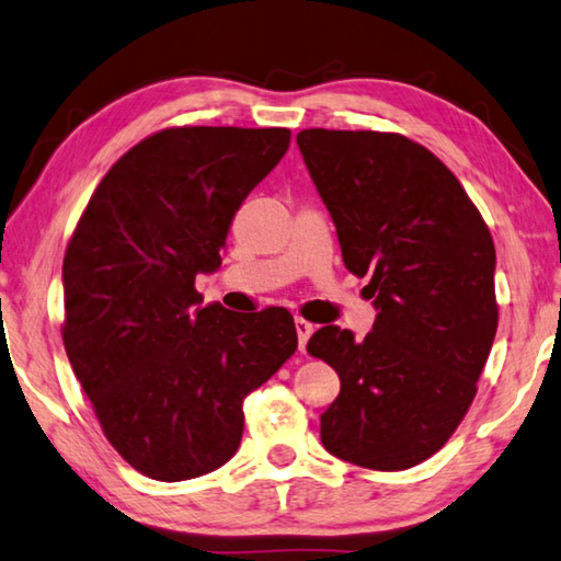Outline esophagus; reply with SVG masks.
Instances as JSON below:
<instances>
[{
    "mask_svg": "<svg viewBox=\"0 0 561 561\" xmlns=\"http://www.w3.org/2000/svg\"><path fill=\"white\" fill-rule=\"evenodd\" d=\"M294 325H297V335H299V351H304V348H307V341L311 339V333H313V323L307 321V319H301V316H297V319H294Z\"/></svg>",
    "mask_w": 561,
    "mask_h": 561,
    "instance_id": "obj_1",
    "label": "esophagus"
}]
</instances>
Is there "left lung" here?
Returning a JSON list of instances; mask_svg holds the SVG:
<instances>
[{"instance_id":"8db88e82","label":"left lung","mask_w":561,"mask_h":561,"mask_svg":"<svg viewBox=\"0 0 561 561\" xmlns=\"http://www.w3.org/2000/svg\"><path fill=\"white\" fill-rule=\"evenodd\" d=\"M297 145L378 309L360 343L339 325L309 339L341 378L321 442L355 466L404 471L451 439L476 397L497 331L491 230L444 161L402 135L319 127Z\"/></svg>"}]
</instances>
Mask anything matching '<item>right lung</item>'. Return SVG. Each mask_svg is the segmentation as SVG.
Segmentation results:
<instances>
[{"label":"right lung","mask_w":561,"mask_h":561,"mask_svg":"<svg viewBox=\"0 0 561 561\" xmlns=\"http://www.w3.org/2000/svg\"><path fill=\"white\" fill-rule=\"evenodd\" d=\"M287 127H169L122 154L64 257V345L107 442L154 481L230 461L242 400L294 351L287 309L201 307L248 193L289 149Z\"/></svg>","instance_id":"right-lung-1"}]
</instances>
